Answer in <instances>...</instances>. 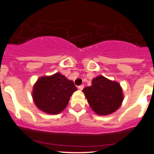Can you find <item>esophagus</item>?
<instances>
[{"instance_id":"obj_1","label":"esophagus","mask_w":154,"mask_h":154,"mask_svg":"<svg viewBox=\"0 0 154 154\" xmlns=\"http://www.w3.org/2000/svg\"><path fill=\"white\" fill-rule=\"evenodd\" d=\"M79 88V89L80 90V91H82V90L84 88V85H80V86H79V88Z\"/></svg>"}]
</instances>
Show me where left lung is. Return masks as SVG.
Segmentation results:
<instances>
[{"mask_svg":"<svg viewBox=\"0 0 154 154\" xmlns=\"http://www.w3.org/2000/svg\"><path fill=\"white\" fill-rule=\"evenodd\" d=\"M92 110L98 115H109L116 112L124 100L121 85L103 75L92 80V85L82 90Z\"/></svg>","mask_w":154,"mask_h":154,"instance_id":"1","label":"left lung"}]
</instances>
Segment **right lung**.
<instances>
[{
	"label": "right lung",
	"mask_w": 154,
	"mask_h": 154,
	"mask_svg": "<svg viewBox=\"0 0 154 154\" xmlns=\"http://www.w3.org/2000/svg\"><path fill=\"white\" fill-rule=\"evenodd\" d=\"M76 91L72 80L56 72L37 79L33 85L32 97L38 109L49 115H57L64 110Z\"/></svg>",
	"instance_id": "right-lung-1"
}]
</instances>
